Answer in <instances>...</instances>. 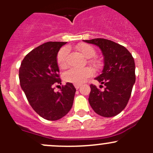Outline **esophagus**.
<instances>
[{
    "label": "esophagus",
    "mask_w": 153,
    "mask_h": 153,
    "mask_svg": "<svg viewBox=\"0 0 153 153\" xmlns=\"http://www.w3.org/2000/svg\"><path fill=\"white\" fill-rule=\"evenodd\" d=\"M74 86H75V89H79L80 87H81V84H74Z\"/></svg>",
    "instance_id": "obj_1"
}]
</instances>
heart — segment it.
<instances>
[{"mask_svg": "<svg viewBox=\"0 0 153 153\" xmlns=\"http://www.w3.org/2000/svg\"><path fill=\"white\" fill-rule=\"evenodd\" d=\"M77 49L82 53L84 57L90 58L93 57L95 54V50L92 46L87 44H78L76 47ZM69 53V48L65 47H63L58 52L57 55V63L61 68H65L67 67V55ZM94 65H98L96 61H91ZM93 74V70L89 67L82 68V69H75L71 68L68 69L64 74V79L67 82L73 83V84H81L86 81V78L92 76Z\"/></svg>", "mask_w": 153, "mask_h": 153, "instance_id": "b5f03b06", "label": "heart"}]
</instances>
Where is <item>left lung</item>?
<instances>
[{"label": "left lung", "mask_w": 153, "mask_h": 153, "mask_svg": "<svg viewBox=\"0 0 153 153\" xmlns=\"http://www.w3.org/2000/svg\"><path fill=\"white\" fill-rule=\"evenodd\" d=\"M98 46L104 55V66L95 80L105 86L101 91L91 84L89 103L98 115L112 117L126 107L135 82V61L124 47L104 38L85 40Z\"/></svg>", "instance_id": "1"}]
</instances>
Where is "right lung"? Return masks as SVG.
Instances as JSON below:
<instances>
[{
	"label": "right lung",
	"mask_w": 153,
	"mask_h": 153,
	"mask_svg": "<svg viewBox=\"0 0 153 153\" xmlns=\"http://www.w3.org/2000/svg\"><path fill=\"white\" fill-rule=\"evenodd\" d=\"M67 42H47L29 52L19 69L21 89L32 109L44 119L56 121L65 116L73 104L75 94L72 83L62 86L60 92L54 86L61 84L57 55Z\"/></svg>",
	"instance_id": "obj_1"
}]
</instances>
